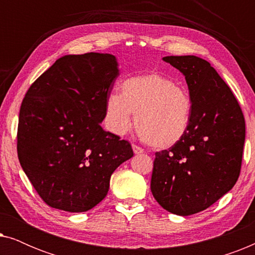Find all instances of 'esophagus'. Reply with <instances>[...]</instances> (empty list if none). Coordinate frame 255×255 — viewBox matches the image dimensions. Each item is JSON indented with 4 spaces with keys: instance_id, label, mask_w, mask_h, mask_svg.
Listing matches in <instances>:
<instances>
[{
    "instance_id": "obj_1",
    "label": "esophagus",
    "mask_w": 255,
    "mask_h": 255,
    "mask_svg": "<svg viewBox=\"0 0 255 255\" xmlns=\"http://www.w3.org/2000/svg\"><path fill=\"white\" fill-rule=\"evenodd\" d=\"M132 149H133V153L134 154H141L142 152H144V149L141 147H139L137 145H132Z\"/></svg>"
}]
</instances>
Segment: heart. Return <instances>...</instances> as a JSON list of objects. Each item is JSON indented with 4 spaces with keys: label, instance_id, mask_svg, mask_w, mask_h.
<instances>
[{
    "label": "heart",
    "instance_id": "heart-1",
    "mask_svg": "<svg viewBox=\"0 0 255 255\" xmlns=\"http://www.w3.org/2000/svg\"><path fill=\"white\" fill-rule=\"evenodd\" d=\"M120 92L106 101L104 118L113 133H128L135 115L137 131L154 148L173 147L187 134L194 106L186 87L152 72L125 79Z\"/></svg>",
    "mask_w": 255,
    "mask_h": 255
}]
</instances>
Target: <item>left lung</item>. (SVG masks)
I'll return each instance as SVG.
<instances>
[{"label": "left lung", "mask_w": 255, "mask_h": 255, "mask_svg": "<svg viewBox=\"0 0 255 255\" xmlns=\"http://www.w3.org/2000/svg\"><path fill=\"white\" fill-rule=\"evenodd\" d=\"M162 60L184 75L194 109L182 140L155 153L151 191L167 211L189 216L208 209L236 184L245 120L230 87L207 60L195 55Z\"/></svg>", "instance_id": "left-lung-1"}]
</instances>
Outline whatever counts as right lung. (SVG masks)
<instances>
[{
	"instance_id": "obj_1",
	"label": "right lung",
	"mask_w": 255,
	"mask_h": 255,
	"mask_svg": "<svg viewBox=\"0 0 255 255\" xmlns=\"http://www.w3.org/2000/svg\"><path fill=\"white\" fill-rule=\"evenodd\" d=\"M118 74L113 54L64 55L26 92L19 110L17 154L50 207L90 210L107 196L115 169L133 156L130 142L100 124Z\"/></svg>"
}]
</instances>
